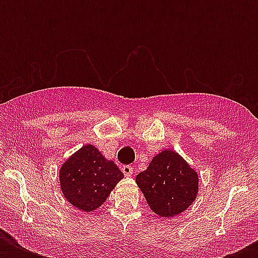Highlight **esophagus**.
I'll list each match as a JSON object with an SVG mask.
<instances>
[{"instance_id":"34e87169","label":"esophagus","mask_w":258,"mask_h":258,"mask_svg":"<svg viewBox=\"0 0 258 258\" xmlns=\"http://www.w3.org/2000/svg\"><path fill=\"white\" fill-rule=\"evenodd\" d=\"M121 171H123V174H124L125 176H131L134 174V167L130 165H124L121 166Z\"/></svg>"}]
</instances>
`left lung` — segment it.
<instances>
[{
	"instance_id": "obj_1",
	"label": "left lung",
	"mask_w": 258,
	"mask_h": 258,
	"mask_svg": "<svg viewBox=\"0 0 258 258\" xmlns=\"http://www.w3.org/2000/svg\"><path fill=\"white\" fill-rule=\"evenodd\" d=\"M137 184L155 214L172 218L196 201L198 174L179 154L163 150L137 175Z\"/></svg>"
}]
</instances>
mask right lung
Here are the masks:
<instances>
[{
    "label": "right lung",
    "instance_id": "right-lung-1",
    "mask_svg": "<svg viewBox=\"0 0 258 258\" xmlns=\"http://www.w3.org/2000/svg\"><path fill=\"white\" fill-rule=\"evenodd\" d=\"M58 178L62 194L71 205L82 212H93L104 204L124 175L95 146L86 145L62 163Z\"/></svg>",
    "mask_w": 258,
    "mask_h": 258
}]
</instances>
